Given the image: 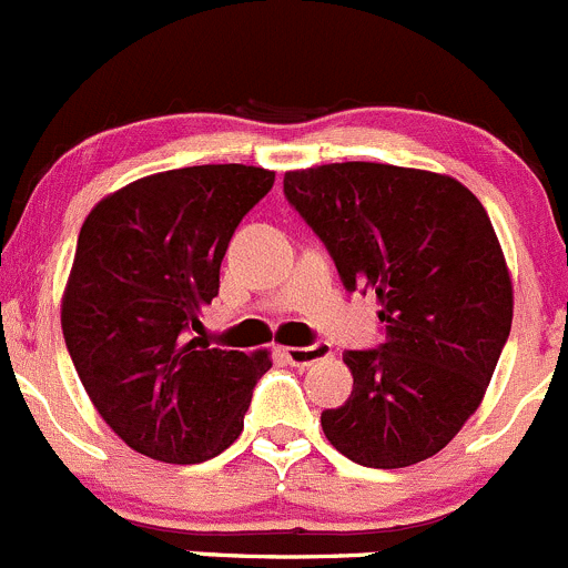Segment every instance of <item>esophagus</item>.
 Returning a JSON list of instances; mask_svg holds the SVG:
<instances>
[{"label": "esophagus", "instance_id": "esophagus-1", "mask_svg": "<svg viewBox=\"0 0 568 568\" xmlns=\"http://www.w3.org/2000/svg\"><path fill=\"white\" fill-rule=\"evenodd\" d=\"M327 355H331V347L325 342H314L312 347H282V358L292 366H308Z\"/></svg>", "mask_w": 568, "mask_h": 568}]
</instances>
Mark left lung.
Returning <instances> with one entry per match:
<instances>
[{"mask_svg": "<svg viewBox=\"0 0 568 568\" xmlns=\"http://www.w3.org/2000/svg\"><path fill=\"white\" fill-rule=\"evenodd\" d=\"M284 196L349 292L372 290L385 342L347 349L353 394L323 410L336 452L364 467L435 457L481 405L511 331V278L487 210L446 174L325 163L284 174Z\"/></svg>", "mask_w": 568, "mask_h": 568, "instance_id": "left-lung-1", "label": "left lung"}]
</instances>
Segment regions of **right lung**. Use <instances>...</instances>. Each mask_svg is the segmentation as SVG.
<instances>
[{"label":"right lung","instance_id":"1","mask_svg":"<svg viewBox=\"0 0 568 568\" xmlns=\"http://www.w3.org/2000/svg\"><path fill=\"white\" fill-rule=\"evenodd\" d=\"M276 172L207 163L150 174L92 207L62 295V333L92 405L144 457L194 465L243 432L271 355L194 336L221 260Z\"/></svg>","mask_w":568,"mask_h":568}]
</instances>
